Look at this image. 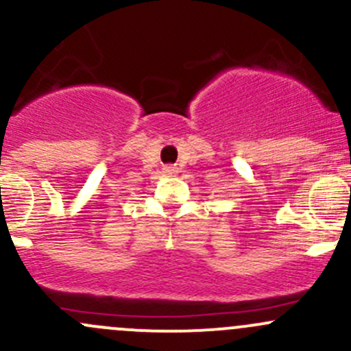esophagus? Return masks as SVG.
<instances>
[{"mask_svg": "<svg viewBox=\"0 0 351 351\" xmlns=\"http://www.w3.org/2000/svg\"><path fill=\"white\" fill-rule=\"evenodd\" d=\"M162 171H165L168 176H173V175H176V173H178V166H176V165H166L165 168H162Z\"/></svg>", "mask_w": 351, "mask_h": 351, "instance_id": "obj_1", "label": "esophagus"}]
</instances>
